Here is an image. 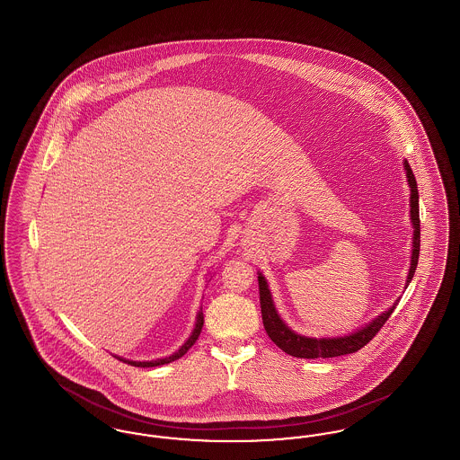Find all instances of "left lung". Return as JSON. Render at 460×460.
Here are the masks:
<instances>
[{
	"instance_id": "obj_1",
	"label": "left lung",
	"mask_w": 460,
	"mask_h": 460,
	"mask_svg": "<svg viewBox=\"0 0 460 460\" xmlns=\"http://www.w3.org/2000/svg\"><path fill=\"white\" fill-rule=\"evenodd\" d=\"M403 167L407 171L409 177V186H411V217H412V226H414V240H412V261H411V269L407 276V285L412 281L414 272H416L417 261H419V248H420V220H419V193H417V182L414 172L409 165V162H403ZM259 293H261V308H262L263 328L267 331L269 338L291 357L298 358H329V357H340L347 355L353 351L360 350L366 347L372 338L377 334V331L385 326V323L390 319L394 314V304L390 310L381 314L377 319H374L371 324L366 328L351 332L349 336L341 338H306L293 332L291 329L286 326L278 315L270 291L267 288V281L263 279L262 274L259 276Z\"/></svg>"
}]
</instances>
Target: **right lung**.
<instances>
[{
	"mask_svg": "<svg viewBox=\"0 0 460 460\" xmlns=\"http://www.w3.org/2000/svg\"><path fill=\"white\" fill-rule=\"evenodd\" d=\"M201 328H203V312L199 310V312H198L197 326L193 329L191 336L188 338V341H186L179 350L175 351L174 355L165 357V358H158V360H150V362H134V360H124V358H119V360H122V362H126V364H131L134 367H156V366H164V364L174 362V360L181 358L186 351L190 350V349L195 345V341H197L198 336H199V332H201Z\"/></svg>",
	"mask_w": 460,
	"mask_h": 460,
	"instance_id": "obj_1",
	"label": "right lung"
}]
</instances>
